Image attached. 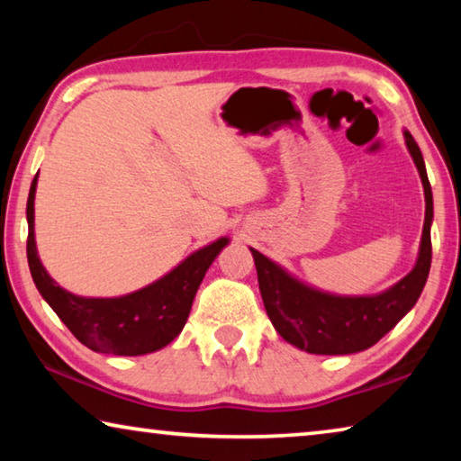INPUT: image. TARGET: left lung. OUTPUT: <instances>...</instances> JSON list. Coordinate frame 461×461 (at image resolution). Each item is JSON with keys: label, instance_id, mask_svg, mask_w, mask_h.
<instances>
[{"label": "left lung", "instance_id": "left-lung-1", "mask_svg": "<svg viewBox=\"0 0 461 461\" xmlns=\"http://www.w3.org/2000/svg\"><path fill=\"white\" fill-rule=\"evenodd\" d=\"M404 144L425 191V223L412 270L378 294H333L303 283L258 249L249 248L258 272L264 309L275 330L291 346L319 356L364 352L393 330L415 307L431 268L433 193L415 138L404 130Z\"/></svg>", "mask_w": 461, "mask_h": 461}]
</instances>
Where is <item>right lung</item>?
I'll return each instance as SVG.
<instances>
[{
  "label": "right lung",
  "instance_id": "add662e5",
  "mask_svg": "<svg viewBox=\"0 0 461 461\" xmlns=\"http://www.w3.org/2000/svg\"><path fill=\"white\" fill-rule=\"evenodd\" d=\"M38 175L30 186L28 220V267L42 299L60 317L83 346L99 354L144 356L158 352L183 331L197 288L217 254L230 244L220 238L194 249L193 254L154 283L122 296H79L59 286L36 249L34 197Z\"/></svg>",
  "mask_w": 461,
  "mask_h": 461
}]
</instances>
